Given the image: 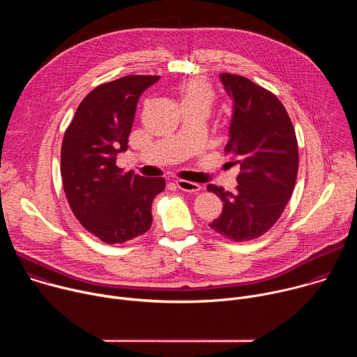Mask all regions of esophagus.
<instances>
[{
    "label": "esophagus",
    "instance_id": "34e87169",
    "mask_svg": "<svg viewBox=\"0 0 357 357\" xmlns=\"http://www.w3.org/2000/svg\"><path fill=\"white\" fill-rule=\"evenodd\" d=\"M176 186L183 190V192H197L200 190V185L199 183H195V182H190V181H183V179H178L176 182Z\"/></svg>",
    "mask_w": 357,
    "mask_h": 357
}]
</instances>
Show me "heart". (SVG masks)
I'll return each instance as SVG.
<instances>
[{
	"instance_id": "b5f03b06",
	"label": "heart",
	"mask_w": 357,
	"mask_h": 357,
	"mask_svg": "<svg viewBox=\"0 0 357 357\" xmlns=\"http://www.w3.org/2000/svg\"><path fill=\"white\" fill-rule=\"evenodd\" d=\"M181 106H200L209 110L213 103V90L202 79H190L178 87Z\"/></svg>"
}]
</instances>
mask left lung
I'll list each match as a JSON object with an SVG mask.
<instances>
[{
    "mask_svg": "<svg viewBox=\"0 0 357 357\" xmlns=\"http://www.w3.org/2000/svg\"><path fill=\"white\" fill-rule=\"evenodd\" d=\"M233 113L226 152L240 167L236 192L208 185L223 202L209 226L234 241L257 238L280 219L298 174L294 126L281 101L247 77L220 75Z\"/></svg>",
    "mask_w": 357,
    "mask_h": 357,
    "instance_id": "left-lung-1",
    "label": "left lung"
}]
</instances>
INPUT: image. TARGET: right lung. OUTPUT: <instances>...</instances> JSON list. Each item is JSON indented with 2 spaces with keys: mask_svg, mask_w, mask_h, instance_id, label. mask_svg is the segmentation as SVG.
Instances as JSON below:
<instances>
[{
  "mask_svg": "<svg viewBox=\"0 0 357 357\" xmlns=\"http://www.w3.org/2000/svg\"><path fill=\"white\" fill-rule=\"evenodd\" d=\"M160 76H126L100 84L79 105L61 154L63 189L72 212L91 234L109 244L149 230L151 206L164 178H144L117 167L127 151L139 96Z\"/></svg>",
  "mask_w": 357,
  "mask_h": 357,
  "instance_id": "right-lung-1",
  "label": "right lung"
}]
</instances>
